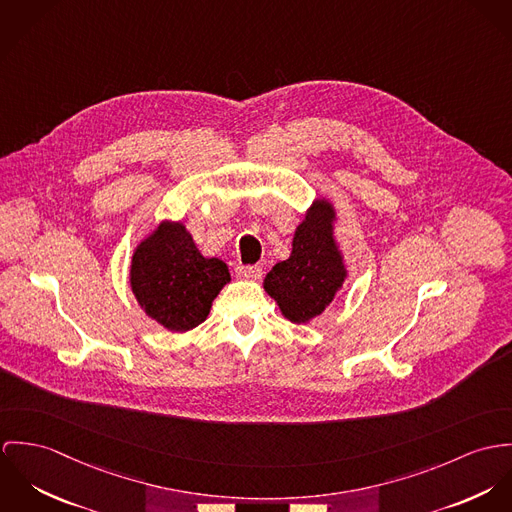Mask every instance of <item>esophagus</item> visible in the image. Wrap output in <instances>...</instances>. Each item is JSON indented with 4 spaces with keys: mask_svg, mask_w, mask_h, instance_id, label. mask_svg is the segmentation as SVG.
<instances>
[{
    "mask_svg": "<svg viewBox=\"0 0 512 512\" xmlns=\"http://www.w3.org/2000/svg\"><path fill=\"white\" fill-rule=\"evenodd\" d=\"M235 273H237V277L239 279H245V281H259L261 279V275H263V269L261 267H237L235 269Z\"/></svg>",
    "mask_w": 512,
    "mask_h": 512,
    "instance_id": "1",
    "label": "esophagus"
}]
</instances>
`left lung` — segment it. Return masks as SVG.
<instances>
[{
	"label": "left lung",
	"mask_w": 512,
	"mask_h": 512,
	"mask_svg": "<svg viewBox=\"0 0 512 512\" xmlns=\"http://www.w3.org/2000/svg\"><path fill=\"white\" fill-rule=\"evenodd\" d=\"M338 212L330 198L318 196L294 229L292 251L265 277V292L292 324H310L336 298L349 271L336 239Z\"/></svg>",
	"instance_id": "1"
}]
</instances>
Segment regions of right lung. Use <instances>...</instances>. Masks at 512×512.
<instances>
[{"label":"right lung","mask_w":512,"mask_h":512,"mask_svg":"<svg viewBox=\"0 0 512 512\" xmlns=\"http://www.w3.org/2000/svg\"><path fill=\"white\" fill-rule=\"evenodd\" d=\"M229 281L228 265L204 257L182 222H159L131 255L129 286L137 304L176 334L200 326Z\"/></svg>","instance_id":"right-lung-1"}]
</instances>
